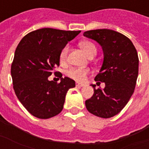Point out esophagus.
Here are the masks:
<instances>
[{
  "label": "esophagus",
  "instance_id": "obj_1",
  "mask_svg": "<svg viewBox=\"0 0 149 149\" xmlns=\"http://www.w3.org/2000/svg\"><path fill=\"white\" fill-rule=\"evenodd\" d=\"M76 86L78 87H82V86H84V84H82V83H76Z\"/></svg>",
  "mask_w": 149,
  "mask_h": 149
}]
</instances>
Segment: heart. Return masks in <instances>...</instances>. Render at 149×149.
Listing matches in <instances>:
<instances>
[{
    "mask_svg": "<svg viewBox=\"0 0 149 149\" xmlns=\"http://www.w3.org/2000/svg\"><path fill=\"white\" fill-rule=\"evenodd\" d=\"M79 46L81 47L86 54L87 55L88 57H90L91 55L96 54V47L94 46L93 43H91L90 41H82L79 43ZM68 50H69V45L67 44L62 48L59 53V59L61 62H65L67 59V54H68ZM90 72V70L87 68H71L67 71V75L70 77L71 79H74L78 82H82L86 79V77L88 75V74Z\"/></svg>",
    "mask_w": 149,
    "mask_h": 149,
    "instance_id": "1",
    "label": "heart"
}]
</instances>
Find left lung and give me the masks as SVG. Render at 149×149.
I'll return each mask as SVG.
<instances>
[{
    "label": "left lung",
    "mask_w": 149,
    "mask_h": 149,
    "mask_svg": "<svg viewBox=\"0 0 149 149\" xmlns=\"http://www.w3.org/2000/svg\"><path fill=\"white\" fill-rule=\"evenodd\" d=\"M83 36L102 48V65L94 80L97 86L101 82L106 86L101 90L91 84L94 92L86 101V107L97 117L112 118L122 110L134 92L138 76L137 52L129 38L113 30H91Z\"/></svg>",
    "instance_id": "obj_1"
}]
</instances>
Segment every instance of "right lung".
I'll use <instances>...</instances> for the list:
<instances>
[{"instance_id": "1", "label": "right lung", "mask_w": 149, "mask_h": 149, "mask_svg": "<svg viewBox=\"0 0 149 149\" xmlns=\"http://www.w3.org/2000/svg\"><path fill=\"white\" fill-rule=\"evenodd\" d=\"M80 31L38 29L18 44L11 67L13 89L21 104L36 118L47 119L58 114L68 90L75 86L73 79L62 78L60 73L59 83L49 81L48 77L59 66L62 48Z\"/></svg>"}]
</instances>
